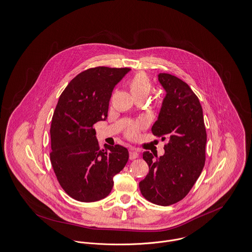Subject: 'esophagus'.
Wrapping results in <instances>:
<instances>
[{"mask_svg": "<svg viewBox=\"0 0 252 252\" xmlns=\"http://www.w3.org/2000/svg\"><path fill=\"white\" fill-rule=\"evenodd\" d=\"M138 156H139V154H138L136 151H134V150H130V151H129V159L133 160V159L137 158Z\"/></svg>", "mask_w": 252, "mask_h": 252, "instance_id": "1", "label": "esophagus"}]
</instances>
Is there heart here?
Listing matches in <instances>:
<instances>
[{"mask_svg":"<svg viewBox=\"0 0 252 252\" xmlns=\"http://www.w3.org/2000/svg\"><path fill=\"white\" fill-rule=\"evenodd\" d=\"M128 88L134 99H145L152 91V82L145 72H139L136 75H134V77L130 80ZM142 124H131L126 129V137L129 139H135L138 136Z\"/></svg>","mask_w":252,"mask_h":252,"instance_id":"heart-1","label":"heart"}]
</instances>
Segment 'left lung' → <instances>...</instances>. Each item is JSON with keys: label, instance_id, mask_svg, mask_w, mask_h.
Here are the masks:
<instances>
[{"label": "left lung", "instance_id": "left-lung-1", "mask_svg": "<svg viewBox=\"0 0 252 252\" xmlns=\"http://www.w3.org/2000/svg\"><path fill=\"white\" fill-rule=\"evenodd\" d=\"M158 81L166 95L152 132L168 143L159 158L143 153L149 173L139 188L148 201L169 206L188 195L199 178L205 165L207 133L202 106L190 87L168 73H159Z\"/></svg>", "mask_w": 252, "mask_h": 252}]
</instances>
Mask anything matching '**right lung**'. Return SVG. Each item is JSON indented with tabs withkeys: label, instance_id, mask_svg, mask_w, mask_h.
Listing matches in <instances>:
<instances>
[{
	"label": "right lung",
	"instance_id": "1",
	"mask_svg": "<svg viewBox=\"0 0 252 252\" xmlns=\"http://www.w3.org/2000/svg\"><path fill=\"white\" fill-rule=\"evenodd\" d=\"M129 70L89 68L60 95L50 127V160L60 186L77 201L105 198L112 190L113 177L128 160V151L123 146L99 149L94 125L106 120L114 87Z\"/></svg>",
	"mask_w": 252,
	"mask_h": 252
}]
</instances>
